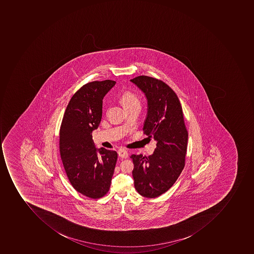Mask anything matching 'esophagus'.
I'll return each mask as SVG.
<instances>
[{"label":"esophagus","instance_id":"obj_1","mask_svg":"<svg viewBox=\"0 0 254 254\" xmlns=\"http://www.w3.org/2000/svg\"><path fill=\"white\" fill-rule=\"evenodd\" d=\"M118 156L121 158H123V159H127V158H128L127 151L125 149H120L118 150Z\"/></svg>","mask_w":254,"mask_h":254}]
</instances>
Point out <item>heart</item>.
I'll return each instance as SVG.
<instances>
[{
  "label": "heart",
  "instance_id": "1",
  "mask_svg": "<svg viewBox=\"0 0 254 254\" xmlns=\"http://www.w3.org/2000/svg\"><path fill=\"white\" fill-rule=\"evenodd\" d=\"M121 102L125 108L133 106V105H140V99L136 93L130 91H125L121 96Z\"/></svg>",
  "mask_w": 254,
  "mask_h": 254
}]
</instances>
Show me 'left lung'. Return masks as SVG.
<instances>
[{
  "mask_svg": "<svg viewBox=\"0 0 254 254\" xmlns=\"http://www.w3.org/2000/svg\"><path fill=\"white\" fill-rule=\"evenodd\" d=\"M146 95L148 112L143 133L157 142L153 155H131L137 192L156 197L173 186L186 163L188 131L176 92L164 81L139 75L130 80Z\"/></svg>",
  "mask_w": 254,
  "mask_h": 254,
  "instance_id": "8db88e82",
  "label": "left lung"
}]
</instances>
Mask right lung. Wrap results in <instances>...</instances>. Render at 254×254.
Listing matches in <instances>:
<instances>
[{
  "label": "right lung",
  "instance_id": "1",
  "mask_svg": "<svg viewBox=\"0 0 254 254\" xmlns=\"http://www.w3.org/2000/svg\"><path fill=\"white\" fill-rule=\"evenodd\" d=\"M112 80L87 83L67 105L60 129V152L70 183L78 192L100 198L109 191L118 153L97 149L92 131L102 117L104 97L115 86Z\"/></svg>",
  "mask_w": 254,
  "mask_h": 254
}]
</instances>
